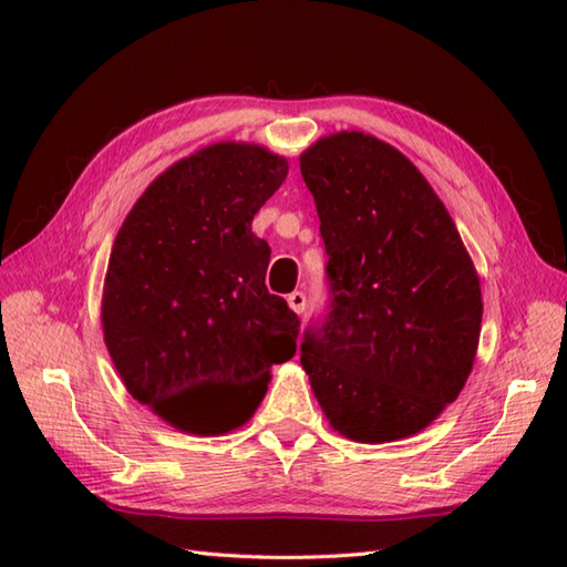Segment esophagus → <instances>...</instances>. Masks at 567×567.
<instances>
[{
	"instance_id": "1",
	"label": "esophagus",
	"mask_w": 567,
	"mask_h": 567,
	"mask_svg": "<svg viewBox=\"0 0 567 567\" xmlns=\"http://www.w3.org/2000/svg\"><path fill=\"white\" fill-rule=\"evenodd\" d=\"M287 305H290V309L295 311V315H302V311L307 309V295L305 292L287 295Z\"/></svg>"
}]
</instances>
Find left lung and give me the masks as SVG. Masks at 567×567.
Masks as SVG:
<instances>
[{"label": "left lung", "instance_id": "obj_1", "mask_svg": "<svg viewBox=\"0 0 567 567\" xmlns=\"http://www.w3.org/2000/svg\"><path fill=\"white\" fill-rule=\"evenodd\" d=\"M329 252L331 315L302 368L329 426L358 443L424 431L473 372L483 290L461 234L419 167L363 131L299 155Z\"/></svg>", "mask_w": 567, "mask_h": 567}]
</instances>
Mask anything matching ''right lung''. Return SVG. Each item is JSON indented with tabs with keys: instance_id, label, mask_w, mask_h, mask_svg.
Returning a JSON list of instances; mask_svg holds the SVG:
<instances>
[{
	"instance_id": "right-lung-1",
	"label": "right lung",
	"mask_w": 567,
	"mask_h": 567,
	"mask_svg": "<svg viewBox=\"0 0 567 567\" xmlns=\"http://www.w3.org/2000/svg\"><path fill=\"white\" fill-rule=\"evenodd\" d=\"M287 171L258 143H212L155 177L118 228L104 343L128 394L173 429L244 426L297 351L299 319L265 287L270 246L250 231Z\"/></svg>"
}]
</instances>
